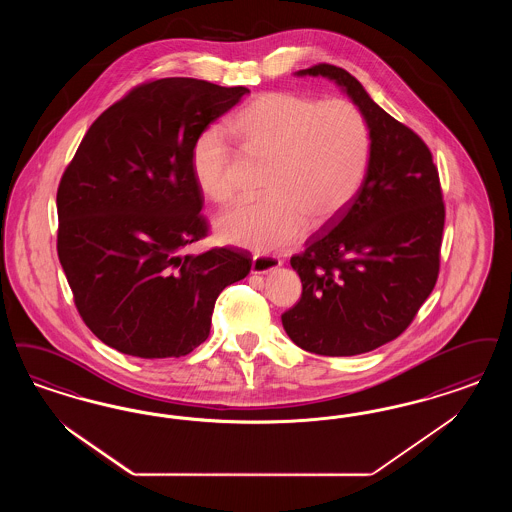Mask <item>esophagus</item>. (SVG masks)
Masks as SVG:
<instances>
[{
  "mask_svg": "<svg viewBox=\"0 0 512 512\" xmlns=\"http://www.w3.org/2000/svg\"><path fill=\"white\" fill-rule=\"evenodd\" d=\"M278 266H282V259H278L274 255H255L251 261V272L253 274H268V272L276 270Z\"/></svg>",
  "mask_w": 512,
  "mask_h": 512,
  "instance_id": "34e87169",
  "label": "esophagus"
}]
</instances>
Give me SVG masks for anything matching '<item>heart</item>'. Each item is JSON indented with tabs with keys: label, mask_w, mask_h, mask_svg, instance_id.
I'll return each mask as SVG.
<instances>
[{
	"label": "heart",
	"mask_w": 512,
	"mask_h": 512,
	"mask_svg": "<svg viewBox=\"0 0 512 512\" xmlns=\"http://www.w3.org/2000/svg\"><path fill=\"white\" fill-rule=\"evenodd\" d=\"M230 135L247 154L266 160L265 198L219 215L217 236L232 246L274 253L293 246L305 226L318 230L354 200L368 171L371 139L362 112L333 99L270 91L257 95L230 120ZM232 154L209 127L190 148V169L205 198H234Z\"/></svg>",
	"instance_id": "1"
}]
</instances>
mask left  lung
Returning <instances> with one entry per match:
<instances>
[{
	"instance_id": "obj_1",
	"label": "left lung",
	"mask_w": 512,
	"mask_h": 512,
	"mask_svg": "<svg viewBox=\"0 0 512 512\" xmlns=\"http://www.w3.org/2000/svg\"><path fill=\"white\" fill-rule=\"evenodd\" d=\"M295 76L335 83L368 123L371 152L354 200L291 257L303 293L282 324L303 350L356 356L396 339L434 289L446 217L438 169L347 70L316 64Z\"/></svg>"
}]
</instances>
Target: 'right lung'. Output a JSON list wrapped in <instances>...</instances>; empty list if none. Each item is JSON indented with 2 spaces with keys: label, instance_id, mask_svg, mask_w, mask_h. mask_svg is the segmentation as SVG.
<instances>
[{
  "label": "right lung",
  "instance_id": "obj_1",
  "mask_svg": "<svg viewBox=\"0 0 512 512\" xmlns=\"http://www.w3.org/2000/svg\"><path fill=\"white\" fill-rule=\"evenodd\" d=\"M249 93L194 78L135 87L85 133L57 192V251L74 303L104 345L144 360L202 345L219 293L251 259L181 255L207 232L194 139Z\"/></svg>",
  "mask_w": 512,
  "mask_h": 512
}]
</instances>
